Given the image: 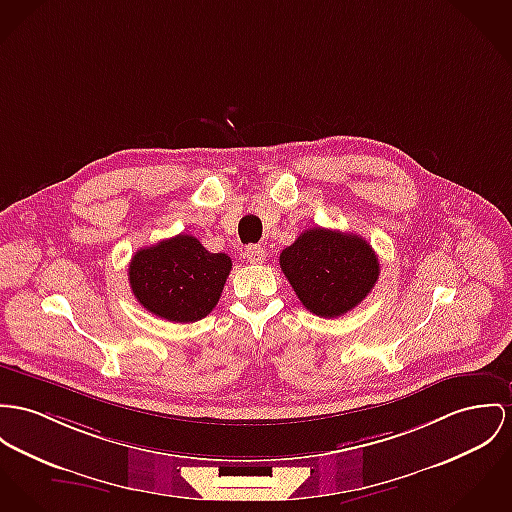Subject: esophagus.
<instances>
[{
	"label": "esophagus",
	"instance_id": "34e87169",
	"mask_svg": "<svg viewBox=\"0 0 512 512\" xmlns=\"http://www.w3.org/2000/svg\"><path fill=\"white\" fill-rule=\"evenodd\" d=\"M245 257H247V261L251 265H263L267 253H265V249L261 245H247L245 247Z\"/></svg>",
	"mask_w": 512,
	"mask_h": 512
}]
</instances>
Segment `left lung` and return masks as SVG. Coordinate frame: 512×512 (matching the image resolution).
Here are the masks:
<instances>
[{"instance_id": "8db88e82", "label": "left lung", "mask_w": 512, "mask_h": 512, "mask_svg": "<svg viewBox=\"0 0 512 512\" xmlns=\"http://www.w3.org/2000/svg\"><path fill=\"white\" fill-rule=\"evenodd\" d=\"M280 269L300 302L319 317H339L374 288L380 263L372 245L356 236L310 228L280 253Z\"/></svg>"}]
</instances>
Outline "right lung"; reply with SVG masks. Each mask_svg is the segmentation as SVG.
I'll use <instances>...</instances> for the list:
<instances>
[{
    "mask_svg": "<svg viewBox=\"0 0 512 512\" xmlns=\"http://www.w3.org/2000/svg\"><path fill=\"white\" fill-rule=\"evenodd\" d=\"M232 271L226 253H210L197 237L163 239L138 249L128 267L134 298L154 315L193 323L210 314Z\"/></svg>",
    "mask_w": 512,
    "mask_h": 512,
    "instance_id": "1",
    "label": "right lung"
}]
</instances>
